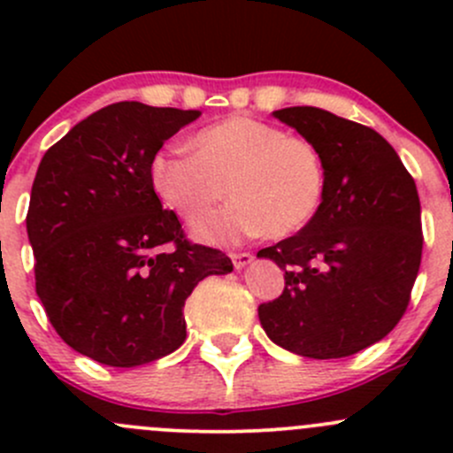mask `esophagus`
Masks as SVG:
<instances>
[{
	"label": "esophagus",
	"instance_id": "1",
	"mask_svg": "<svg viewBox=\"0 0 453 453\" xmlns=\"http://www.w3.org/2000/svg\"><path fill=\"white\" fill-rule=\"evenodd\" d=\"M230 258H232V263H234V267L236 269H241V267H245V265H250L252 263V252H230Z\"/></svg>",
	"mask_w": 453,
	"mask_h": 453
}]
</instances>
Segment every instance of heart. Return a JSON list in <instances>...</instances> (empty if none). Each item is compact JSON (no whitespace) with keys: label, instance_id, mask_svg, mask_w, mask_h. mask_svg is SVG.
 Here are the masks:
<instances>
[{"label":"heart","instance_id":"1","mask_svg":"<svg viewBox=\"0 0 453 453\" xmlns=\"http://www.w3.org/2000/svg\"><path fill=\"white\" fill-rule=\"evenodd\" d=\"M193 153L162 149L150 159L159 199L188 223L205 217L223 195L230 205L193 227L208 243L245 236L285 239L313 221L326 195V162L307 135L250 116L203 127Z\"/></svg>","mask_w":453,"mask_h":453}]
</instances>
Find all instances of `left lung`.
I'll list each match as a JSON object with an SVG mask.
<instances>
[{"label":"left lung","instance_id":"8db88e82","mask_svg":"<svg viewBox=\"0 0 453 453\" xmlns=\"http://www.w3.org/2000/svg\"><path fill=\"white\" fill-rule=\"evenodd\" d=\"M273 116L319 146L326 195L307 227L258 252L285 269L260 324L296 355L349 357L383 340L410 304L423 252L417 184L370 127L318 107Z\"/></svg>","mask_w":453,"mask_h":453}]
</instances>
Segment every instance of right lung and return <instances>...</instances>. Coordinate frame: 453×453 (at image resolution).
Listing matches in <instances>:
<instances>
[{
  "label": "right lung",
  "instance_id": "add662e5",
  "mask_svg": "<svg viewBox=\"0 0 453 453\" xmlns=\"http://www.w3.org/2000/svg\"><path fill=\"white\" fill-rule=\"evenodd\" d=\"M201 111L116 103L45 150L26 214L36 296L54 331L94 362L134 368L180 349L199 280L232 272L162 208L150 159Z\"/></svg>",
  "mask_w": 453,
  "mask_h": 453
}]
</instances>
